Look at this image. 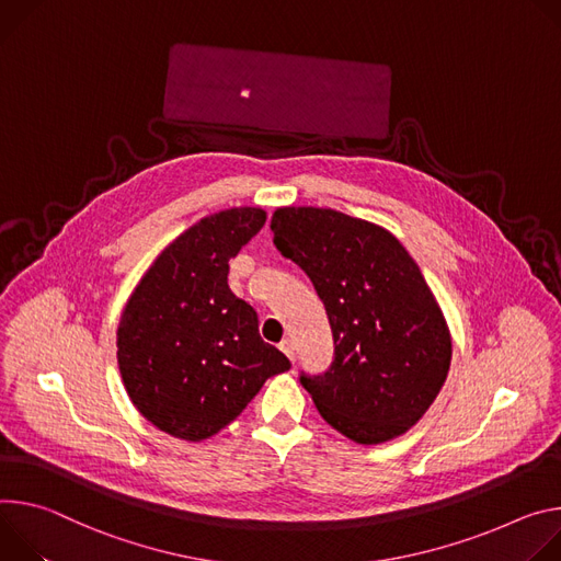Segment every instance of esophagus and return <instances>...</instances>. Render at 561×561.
I'll return each instance as SVG.
<instances>
[{"instance_id": "esophagus-1", "label": "esophagus", "mask_w": 561, "mask_h": 561, "mask_svg": "<svg viewBox=\"0 0 561 561\" xmlns=\"http://www.w3.org/2000/svg\"><path fill=\"white\" fill-rule=\"evenodd\" d=\"M280 350L287 354L289 360H296V347H294V341H291V339L280 341Z\"/></svg>"}]
</instances>
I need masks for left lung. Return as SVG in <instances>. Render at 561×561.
Returning <instances> with one entry per match:
<instances>
[{
    "label": "left lung",
    "mask_w": 561,
    "mask_h": 561,
    "mask_svg": "<svg viewBox=\"0 0 561 561\" xmlns=\"http://www.w3.org/2000/svg\"><path fill=\"white\" fill-rule=\"evenodd\" d=\"M272 231L330 319V367L300 371L321 416L356 444L408 432L437 399L453 358L442 307L419 265L388 229L334 209L283 207Z\"/></svg>",
    "instance_id": "left-lung-1"
}]
</instances>
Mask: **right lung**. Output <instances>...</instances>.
Segmentation results:
<instances>
[{
	"label": "right lung",
	"mask_w": 561,
	"mask_h": 561,
	"mask_svg": "<svg viewBox=\"0 0 561 561\" xmlns=\"http://www.w3.org/2000/svg\"><path fill=\"white\" fill-rule=\"evenodd\" d=\"M259 207L203 218L156 259L124 307L117 365L134 405L171 437L203 442L229 425L289 358L259 334L256 309L229 285V261L265 225Z\"/></svg>",
	"instance_id": "right-lung-1"
}]
</instances>
